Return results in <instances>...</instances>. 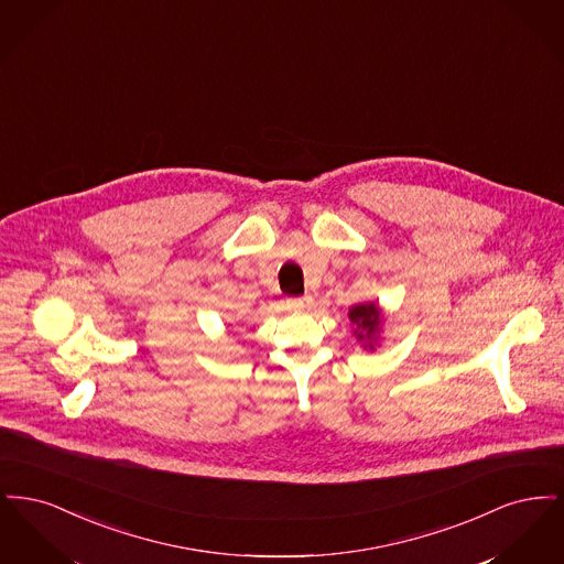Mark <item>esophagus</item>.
<instances>
[{"label":"esophagus","instance_id":"34e87169","mask_svg":"<svg viewBox=\"0 0 564 564\" xmlns=\"http://www.w3.org/2000/svg\"><path fill=\"white\" fill-rule=\"evenodd\" d=\"M313 302V297L311 295H297V297H290L288 300V304L292 306V308H304V306H308Z\"/></svg>","mask_w":564,"mask_h":564}]
</instances>
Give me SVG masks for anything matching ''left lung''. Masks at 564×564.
I'll return each instance as SVG.
<instances>
[{
    "label": "left lung",
    "instance_id": "obj_1",
    "mask_svg": "<svg viewBox=\"0 0 564 564\" xmlns=\"http://www.w3.org/2000/svg\"><path fill=\"white\" fill-rule=\"evenodd\" d=\"M349 319L355 325V336L364 345V349L375 350L380 336L382 313L375 302H361L349 308Z\"/></svg>",
    "mask_w": 564,
    "mask_h": 564
}]
</instances>
